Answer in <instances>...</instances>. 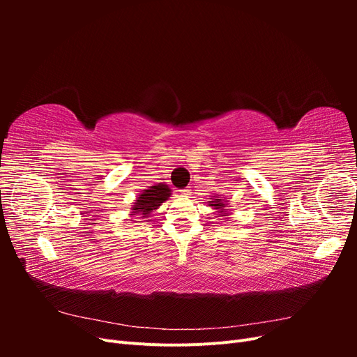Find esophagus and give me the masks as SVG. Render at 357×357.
<instances>
[{"label":"esophagus","instance_id":"1","mask_svg":"<svg viewBox=\"0 0 357 357\" xmlns=\"http://www.w3.org/2000/svg\"><path fill=\"white\" fill-rule=\"evenodd\" d=\"M178 195L180 197H185V198H189L190 197V189H181V190H178Z\"/></svg>","mask_w":357,"mask_h":357}]
</instances>
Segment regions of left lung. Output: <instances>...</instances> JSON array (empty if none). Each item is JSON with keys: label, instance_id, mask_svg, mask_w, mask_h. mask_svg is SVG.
Segmentation results:
<instances>
[{"label": "left lung", "instance_id": "1", "mask_svg": "<svg viewBox=\"0 0 357 357\" xmlns=\"http://www.w3.org/2000/svg\"><path fill=\"white\" fill-rule=\"evenodd\" d=\"M210 199H213V201H208V205H210V207H213L215 211H218L219 215H229V213L226 211V207H228V202L225 201V197L214 195Z\"/></svg>", "mask_w": 357, "mask_h": 357}]
</instances>
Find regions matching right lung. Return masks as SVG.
I'll return each mask as SVG.
<instances>
[{
    "label": "right lung",
    "mask_w": 357,
    "mask_h": 357,
    "mask_svg": "<svg viewBox=\"0 0 357 357\" xmlns=\"http://www.w3.org/2000/svg\"><path fill=\"white\" fill-rule=\"evenodd\" d=\"M171 197V189L165 183H158L155 186L144 189L132 202L131 214L135 218L146 219L153 210H158Z\"/></svg>",
    "instance_id": "right-lung-1"
}]
</instances>
